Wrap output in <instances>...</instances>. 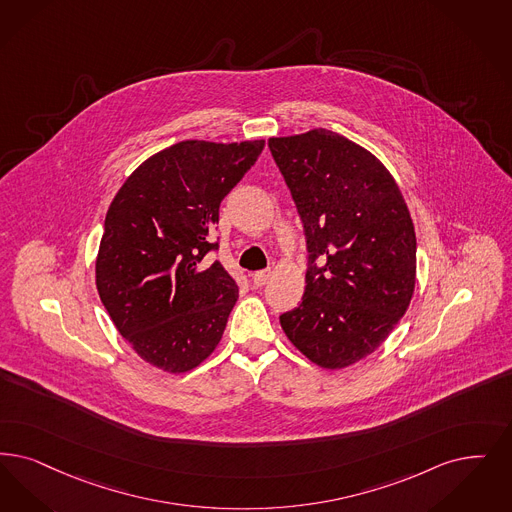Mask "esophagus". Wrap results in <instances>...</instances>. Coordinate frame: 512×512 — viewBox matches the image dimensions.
Instances as JSON below:
<instances>
[{
	"label": "esophagus",
	"mask_w": 512,
	"mask_h": 512,
	"mask_svg": "<svg viewBox=\"0 0 512 512\" xmlns=\"http://www.w3.org/2000/svg\"><path fill=\"white\" fill-rule=\"evenodd\" d=\"M270 274H272L270 270H259V272L251 274V282H253V286H265L266 282H268V278H270Z\"/></svg>",
	"instance_id": "obj_1"
}]
</instances>
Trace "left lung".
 Listing matches in <instances>:
<instances>
[{"label":"left lung","instance_id":"obj_1","mask_svg":"<svg viewBox=\"0 0 512 512\" xmlns=\"http://www.w3.org/2000/svg\"><path fill=\"white\" fill-rule=\"evenodd\" d=\"M307 238L305 295L280 316L287 339L320 368L379 347L415 289V230L387 167L328 129L268 141Z\"/></svg>","mask_w":512,"mask_h":512}]
</instances>
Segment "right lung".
I'll return each mask as SVG.
<instances>
[{
    "instance_id": "obj_1",
    "label": "right lung",
    "mask_w": 512,
    "mask_h": 512,
    "mask_svg": "<svg viewBox=\"0 0 512 512\" xmlns=\"http://www.w3.org/2000/svg\"><path fill=\"white\" fill-rule=\"evenodd\" d=\"M265 141H183L139 165L114 196L95 265L104 308L144 362L169 373L200 366L219 345L238 286L209 234L226 194Z\"/></svg>"
}]
</instances>
